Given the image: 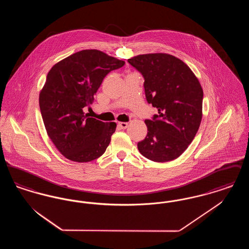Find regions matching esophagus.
I'll use <instances>...</instances> for the list:
<instances>
[{"label": "esophagus", "instance_id": "obj_1", "mask_svg": "<svg viewBox=\"0 0 249 249\" xmlns=\"http://www.w3.org/2000/svg\"><path fill=\"white\" fill-rule=\"evenodd\" d=\"M118 126H119L120 129L125 130V129L128 127V123H127V122H119V123H118Z\"/></svg>", "mask_w": 249, "mask_h": 249}]
</instances>
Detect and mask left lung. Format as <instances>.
<instances>
[{
    "label": "left lung",
    "instance_id": "8db88e82",
    "mask_svg": "<svg viewBox=\"0 0 249 249\" xmlns=\"http://www.w3.org/2000/svg\"><path fill=\"white\" fill-rule=\"evenodd\" d=\"M128 62L141 72L148 104L158 109L145 119L147 134L140 153L157 162L178 158L190 145L201 121L203 91L190 67L164 53L139 55Z\"/></svg>",
    "mask_w": 249,
    "mask_h": 249
}]
</instances>
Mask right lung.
<instances>
[{
  "instance_id": "right-lung-1",
  "label": "right lung",
  "mask_w": 249,
  "mask_h": 249,
  "mask_svg": "<svg viewBox=\"0 0 249 249\" xmlns=\"http://www.w3.org/2000/svg\"><path fill=\"white\" fill-rule=\"evenodd\" d=\"M125 61L87 49L60 60L48 71L39 106L49 138L59 152L76 162H89L104 154L115 132V122L88 118L89 107L104 78Z\"/></svg>"
}]
</instances>
